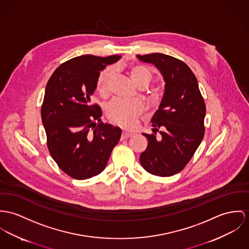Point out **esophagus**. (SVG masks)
<instances>
[{"mask_svg":"<svg viewBox=\"0 0 249 249\" xmlns=\"http://www.w3.org/2000/svg\"><path fill=\"white\" fill-rule=\"evenodd\" d=\"M133 134H134L133 133H129V132H123V133H122V135H121V138H122V139H126V138H129V137H131Z\"/></svg>","mask_w":249,"mask_h":249,"instance_id":"obj_1","label":"esophagus"}]
</instances>
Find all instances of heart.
Listing matches in <instances>:
<instances>
[{"label":"heart","instance_id":"obj_1","mask_svg":"<svg viewBox=\"0 0 249 249\" xmlns=\"http://www.w3.org/2000/svg\"><path fill=\"white\" fill-rule=\"evenodd\" d=\"M112 73L113 71L111 68H106L97 77L96 90L100 94H105L107 92L108 83L112 76ZM129 74L135 85H147L153 78V73L151 69L147 66L140 64L131 66ZM141 110L142 104L136 99L115 98L107 105L106 115L116 125L123 128H131L134 126L135 118L139 115Z\"/></svg>","mask_w":249,"mask_h":249}]
</instances>
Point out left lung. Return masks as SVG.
<instances>
[{"instance_id":"8db88e82","label":"left lung","mask_w":249,"mask_h":249,"mask_svg":"<svg viewBox=\"0 0 249 249\" xmlns=\"http://www.w3.org/2000/svg\"><path fill=\"white\" fill-rule=\"evenodd\" d=\"M136 57L153 64L165 81L164 96L152 118L153 134H143L148 146L140 163L153 175L172 176L186 167L203 140L205 101L197 78L182 60L161 53ZM159 128L161 135L157 138Z\"/></svg>"}]
</instances>
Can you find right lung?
<instances>
[{"label": "right lung", "instance_id": "add662e5", "mask_svg": "<svg viewBox=\"0 0 249 249\" xmlns=\"http://www.w3.org/2000/svg\"><path fill=\"white\" fill-rule=\"evenodd\" d=\"M120 57H73L47 82L41 106L47 147L60 170L77 180L102 172L120 139L121 129L103 123L100 107L91 104L99 72Z\"/></svg>", "mask_w": 249, "mask_h": 249}]
</instances>
